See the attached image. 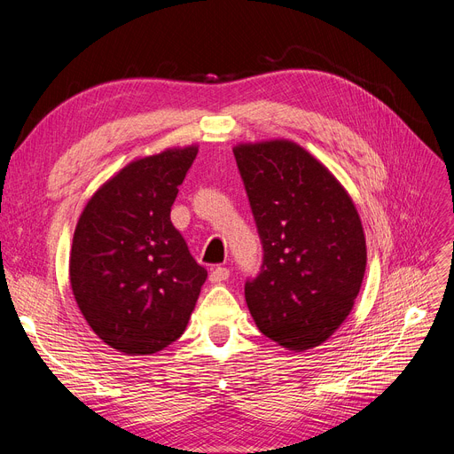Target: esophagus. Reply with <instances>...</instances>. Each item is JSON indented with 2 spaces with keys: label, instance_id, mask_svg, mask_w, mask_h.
<instances>
[{
  "label": "esophagus",
  "instance_id": "34e87169",
  "mask_svg": "<svg viewBox=\"0 0 454 454\" xmlns=\"http://www.w3.org/2000/svg\"><path fill=\"white\" fill-rule=\"evenodd\" d=\"M228 278H230V270H228L226 267H215V269L211 270V274H209L211 283H223V281H226Z\"/></svg>",
  "mask_w": 454,
  "mask_h": 454
}]
</instances>
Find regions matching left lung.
<instances>
[{
  "instance_id": "1",
  "label": "left lung",
  "mask_w": 454,
  "mask_h": 454,
  "mask_svg": "<svg viewBox=\"0 0 454 454\" xmlns=\"http://www.w3.org/2000/svg\"><path fill=\"white\" fill-rule=\"evenodd\" d=\"M233 156L247 189L263 265L245 283L265 337L303 351L349 315L366 270L359 213L340 182L289 139L243 143Z\"/></svg>"
}]
</instances>
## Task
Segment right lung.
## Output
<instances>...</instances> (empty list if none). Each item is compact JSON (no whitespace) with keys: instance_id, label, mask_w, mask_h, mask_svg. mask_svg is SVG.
I'll use <instances>...</instances> for the list:
<instances>
[{"instance_id":"right-lung-1","label":"right lung","mask_w":454,"mask_h":454,"mask_svg":"<svg viewBox=\"0 0 454 454\" xmlns=\"http://www.w3.org/2000/svg\"><path fill=\"white\" fill-rule=\"evenodd\" d=\"M199 147L139 158L88 200L69 254V281L88 325L127 355L175 342L189 322L207 272L171 223Z\"/></svg>"}]
</instances>
